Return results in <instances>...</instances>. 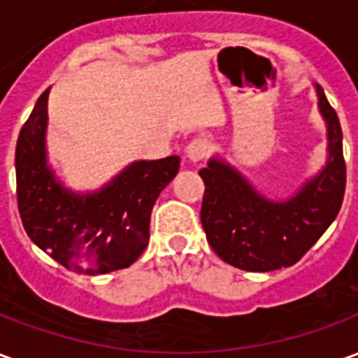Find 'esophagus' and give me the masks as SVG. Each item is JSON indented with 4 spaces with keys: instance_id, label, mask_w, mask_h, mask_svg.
<instances>
[{
    "instance_id": "1",
    "label": "esophagus",
    "mask_w": 358,
    "mask_h": 358,
    "mask_svg": "<svg viewBox=\"0 0 358 358\" xmlns=\"http://www.w3.org/2000/svg\"><path fill=\"white\" fill-rule=\"evenodd\" d=\"M209 155V141L205 138H195L187 143L186 148V159L192 163H199L205 157Z\"/></svg>"
}]
</instances>
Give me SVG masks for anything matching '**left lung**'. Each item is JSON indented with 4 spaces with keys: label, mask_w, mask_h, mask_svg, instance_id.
Returning a JSON list of instances; mask_svg holds the SVG:
<instances>
[{
    "label": "left lung",
    "mask_w": 358,
    "mask_h": 358,
    "mask_svg": "<svg viewBox=\"0 0 358 358\" xmlns=\"http://www.w3.org/2000/svg\"><path fill=\"white\" fill-rule=\"evenodd\" d=\"M326 122L328 157L313 178L285 199L261 194L236 166L210 157L199 176L205 182L201 224L207 241L224 263L248 272H270L299 261L336 220L345 194L343 134L336 110L315 84Z\"/></svg>",
    "instance_id": "left-lung-1"
}]
</instances>
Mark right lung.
Listing matches in <instances>:
<instances>
[{"label": "right lung", "instance_id": "add662e5", "mask_svg": "<svg viewBox=\"0 0 358 358\" xmlns=\"http://www.w3.org/2000/svg\"><path fill=\"white\" fill-rule=\"evenodd\" d=\"M45 90L22 126L15 151L17 199L28 238L78 274H107L130 264L149 241L157 197L178 174L180 157L134 161L95 192H74L48 161Z\"/></svg>", "mask_w": 358, "mask_h": 358}]
</instances>
